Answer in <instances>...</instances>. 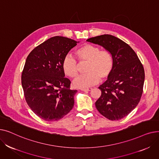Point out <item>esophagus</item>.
<instances>
[{"label":"esophagus","mask_w":159,"mask_h":159,"mask_svg":"<svg viewBox=\"0 0 159 159\" xmlns=\"http://www.w3.org/2000/svg\"><path fill=\"white\" fill-rule=\"evenodd\" d=\"M91 89H92V88H85V89H81V90L82 91H91Z\"/></svg>","instance_id":"esophagus-1"}]
</instances>
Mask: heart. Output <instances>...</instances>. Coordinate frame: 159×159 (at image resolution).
<instances>
[{"instance_id": "heart-1", "label": "heart", "mask_w": 159, "mask_h": 159, "mask_svg": "<svg viewBox=\"0 0 159 159\" xmlns=\"http://www.w3.org/2000/svg\"><path fill=\"white\" fill-rule=\"evenodd\" d=\"M76 55L79 62H87L86 74L80 75L73 81V84L78 88H87L93 86L101 79H107L113 68V58L106 50H101L97 46L85 44L78 48ZM62 67L66 75L73 78L79 73V66L75 58L66 55L62 61Z\"/></svg>"}]
</instances>
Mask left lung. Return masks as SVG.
Returning <instances> with one entry per match:
<instances>
[{"label":"left lung","instance_id":"8db88e82","mask_svg":"<svg viewBox=\"0 0 159 159\" xmlns=\"http://www.w3.org/2000/svg\"><path fill=\"white\" fill-rule=\"evenodd\" d=\"M87 41L102 46L113 57V71L98 87L101 96L95 106L106 118L120 120L134 110L140 101L145 78L143 66L133 49L115 36L102 35Z\"/></svg>","mask_w":159,"mask_h":159}]
</instances>
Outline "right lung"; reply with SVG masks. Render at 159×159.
I'll return each mask as SVG.
<instances>
[{
	"label": "right lung",
	"instance_id": "add662e5",
	"mask_svg": "<svg viewBox=\"0 0 159 159\" xmlns=\"http://www.w3.org/2000/svg\"><path fill=\"white\" fill-rule=\"evenodd\" d=\"M79 43L53 37L33 49L26 58L21 77L24 96L31 110L42 119L57 121L72 110L77 91L70 89L71 82L64 77L62 63Z\"/></svg>",
	"mask_w": 159,
	"mask_h": 159
}]
</instances>
